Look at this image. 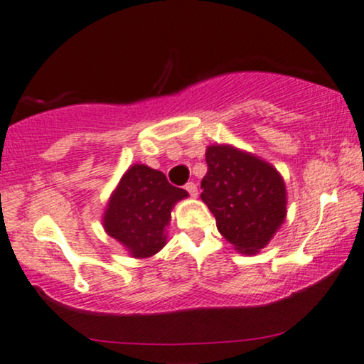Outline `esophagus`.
Listing matches in <instances>:
<instances>
[{
  "instance_id": "esophagus-1",
  "label": "esophagus",
  "mask_w": 364,
  "mask_h": 364,
  "mask_svg": "<svg viewBox=\"0 0 364 364\" xmlns=\"http://www.w3.org/2000/svg\"><path fill=\"white\" fill-rule=\"evenodd\" d=\"M185 190H186L188 193H190L191 196H196V195H198V188H196V185H195L193 181L186 183V185H185Z\"/></svg>"
}]
</instances>
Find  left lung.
Listing matches in <instances>:
<instances>
[{
  "instance_id": "left-lung-1",
  "label": "left lung",
  "mask_w": 364,
  "mask_h": 364,
  "mask_svg": "<svg viewBox=\"0 0 364 364\" xmlns=\"http://www.w3.org/2000/svg\"><path fill=\"white\" fill-rule=\"evenodd\" d=\"M202 200L217 229L241 253H257L286 217V186L272 166L229 145H210Z\"/></svg>"
}]
</instances>
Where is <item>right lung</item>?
I'll return each instance as SVG.
<instances>
[{
    "mask_svg": "<svg viewBox=\"0 0 364 364\" xmlns=\"http://www.w3.org/2000/svg\"><path fill=\"white\" fill-rule=\"evenodd\" d=\"M186 196L183 188L171 185L164 173L135 164L124 173L111 196L104 229L127 246L133 257H152L166 245L171 208Z\"/></svg>",
    "mask_w": 364,
    "mask_h": 364,
    "instance_id": "1",
    "label": "right lung"
}]
</instances>
